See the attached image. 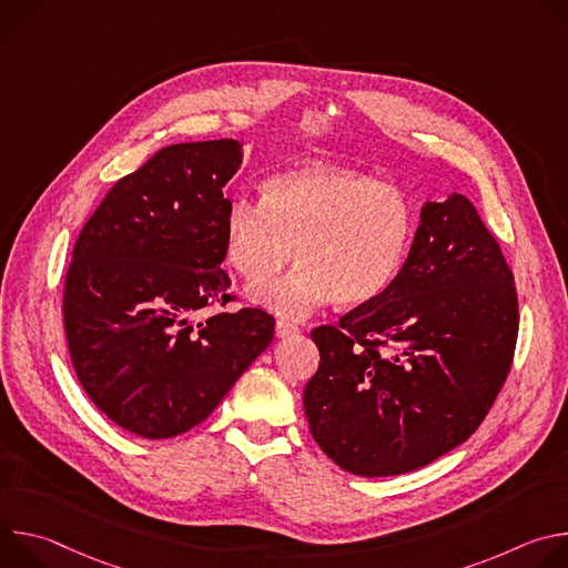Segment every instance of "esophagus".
<instances>
[{
	"label": "esophagus",
	"instance_id": "obj_1",
	"mask_svg": "<svg viewBox=\"0 0 568 568\" xmlns=\"http://www.w3.org/2000/svg\"><path fill=\"white\" fill-rule=\"evenodd\" d=\"M301 331L294 326V323H285V321H276V337L278 339H285V337H292V335H298Z\"/></svg>",
	"mask_w": 568,
	"mask_h": 568
}]
</instances>
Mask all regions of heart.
<instances>
[{
	"mask_svg": "<svg viewBox=\"0 0 568 568\" xmlns=\"http://www.w3.org/2000/svg\"><path fill=\"white\" fill-rule=\"evenodd\" d=\"M265 200L235 197L224 217L229 265L256 285L250 301L281 318L298 321L335 298L355 307L377 298L407 256L414 213L397 189L331 166L296 164L274 173Z\"/></svg>",
	"mask_w": 568,
	"mask_h": 568,
	"instance_id": "b5f03b06",
	"label": "heart"
}]
</instances>
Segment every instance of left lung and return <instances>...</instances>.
Here are the masks:
<instances>
[{"instance_id": "left-lung-1", "label": "left lung", "mask_w": 568, "mask_h": 568, "mask_svg": "<svg viewBox=\"0 0 568 568\" xmlns=\"http://www.w3.org/2000/svg\"><path fill=\"white\" fill-rule=\"evenodd\" d=\"M513 272L465 195L420 209L407 261L373 301L312 331L303 390L312 438L342 469L395 476L465 443L517 344Z\"/></svg>"}]
</instances>
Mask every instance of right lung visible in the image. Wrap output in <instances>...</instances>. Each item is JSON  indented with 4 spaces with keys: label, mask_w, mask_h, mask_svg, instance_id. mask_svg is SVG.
Instances as JSON below:
<instances>
[{
    "label": "right lung",
    "mask_w": 568,
    "mask_h": 568,
    "mask_svg": "<svg viewBox=\"0 0 568 568\" xmlns=\"http://www.w3.org/2000/svg\"><path fill=\"white\" fill-rule=\"evenodd\" d=\"M235 139L154 152L105 195L80 231L64 281L73 371L97 407L141 438L180 436L217 407L272 344L274 316L231 301L220 267Z\"/></svg>",
    "instance_id": "right-lung-1"
}]
</instances>
